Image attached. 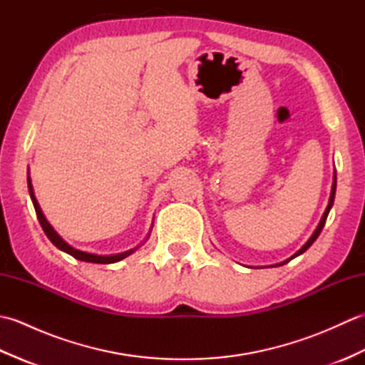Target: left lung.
<instances>
[{"label":"left lung","mask_w":365,"mask_h":365,"mask_svg":"<svg viewBox=\"0 0 365 365\" xmlns=\"http://www.w3.org/2000/svg\"><path fill=\"white\" fill-rule=\"evenodd\" d=\"M336 174H334V182H332V188H331V196H329V202H328V207H327V210H324V213H323V216H322V220H320V222H319V226H317V229H315V232L312 234V237L307 240L306 242V245L301 247V250L298 251V252H294L290 259H287L285 262H282V263H277V265H284V263H287V262H290L292 259H294V257H298V255H301L302 252H306L309 247L312 246V243L315 242L317 238H319V235H320V232H322V229L324 227V222H327V218H328V213H329V210H331V207H332V204H334V196H336ZM276 265V267H277Z\"/></svg>","instance_id":"8db88e82"}]
</instances>
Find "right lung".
<instances>
[{"label": "right lung", "mask_w": 365, "mask_h": 365, "mask_svg": "<svg viewBox=\"0 0 365 365\" xmlns=\"http://www.w3.org/2000/svg\"><path fill=\"white\" fill-rule=\"evenodd\" d=\"M28 190H29L31 200H33V205H34V210H36V215H37V220H38V222H41V226H42V229H43V232H45V235L48 237L50 242H51L54 246H56L58 250L64 251V252H67V254H71L72 257L78 259V260H81V262H91V263H114V262H119V260H122V259L128 257L130 254H133V252L138 250V247H139V246H138V247H135V250H130V251L120 252V254H113V255H97V254H91V252H84V251H80V250H75V247H72L71 245L66 243L64 240L56 234V230H54V229L50 226V222L46 221V218H45L42 210H41V207H38L37 199H36V196H34V190H33V185H31L29 175H28Z\"/></svg>", "instance_id": "right-lung-1"}]
</instances>
